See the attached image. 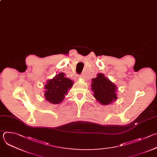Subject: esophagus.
<instances>
[{
  "mask_svg": "<svg viewBox=\"0 0 157 157\" xmlns=\"http://www.w3.org/2000/svg\"><path fill=\"white\" fill-rule=\"evenodd\" d=\"M78 78H82V75H79V76H78Z\"/></svg>",
  "mask_w": 157,
  "mask_h": 157,
  "instance_id": "obj_1",
  "label": "esophagus"
}]
</instances>
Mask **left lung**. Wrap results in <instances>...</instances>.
I'll use <instances>...</instances> for the list:
<instances>
[{
	"instance_id": "obj_1",
	"label": "left lung",
	"mask_w": 157,
	"mask_h": 157,
	"mask_svg": "<svg viewBox=\"0 0 157 157\" xmlns=\"http://www.w3.org/2000/svg\"><path fill=\"white\" fill-rule=\"evenodd\" d=\"M117 87L104 74L99 73L92 79L91 90L93 96L101 105H107L113 103L117 99Z\"/></svg>"
}]
</instances>
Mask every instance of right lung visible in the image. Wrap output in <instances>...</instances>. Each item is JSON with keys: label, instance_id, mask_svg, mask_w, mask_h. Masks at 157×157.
Masks as SVG:
<instances>
[{"label": "right lung", "instance_id": "1", "mask_svg": "<svg viewBox=\"0 0 157 157\" xmlns=\"http://www.w3.org/2000/svg\"><path fill=\"white\" fill-rule=\"evenodd\" d=\"M73 84L72 80L66 78L64 73H59L47 81L44 87V98L53 104H58L64 100Z\"/></svg>", "mask_w": 157, "mask_h": 157}]
</instances>
